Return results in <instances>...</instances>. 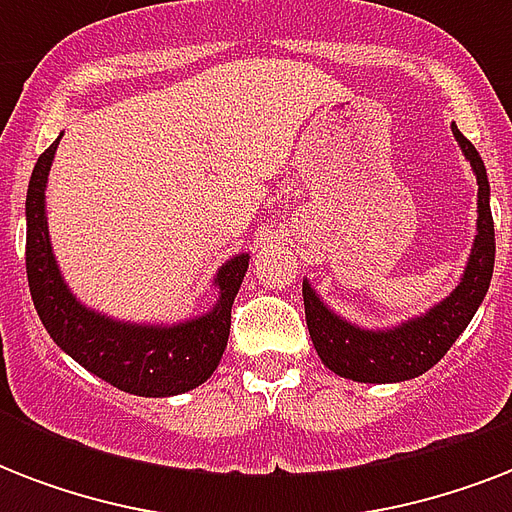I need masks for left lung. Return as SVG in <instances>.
Wrapping results in <instances>:
<instances>
[{
    "mask_svg": "<svg viewBox=\"0 0 512 512\" xmlns=\"http://www.w3.org/2000/svg\"><path fill=\"white\" fill-rule=\"evenodd\" d=\"M452 132L478 177V236L460 287L420 319L385 332H369L350 327L321 303L308 281L303 284L305 321L316 353L340 377L356 382H401L420 377L446 356L489 292L494 271V220L486 167L457 124H452Z\"/></svg>",
    "mask_w": 512,
    "mask_h": 512,
    "instance_id": "8db88e82",
    "label": "left lung"
}]
</instances>
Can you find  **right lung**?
Masks as SVG:
<instances>
[{
  "instance_id": "right-lung-1",
  "label": "right lung",
  "mask_w": 512,
  "mask_h": 512,
  "mask_svg": "<svg viewBox=\"0 0 512 512\" xmlns=\"http://www.w3.org/2000/svg\"><path fill=\"white\" fill-rule=\"evenodd\" d=\"M58 140L36 159L26 193V276L44 329L87 372L124 393L159 398L199 388L228 345L231 305L249 255L233 257L217 271L215 308L177 327H135L82 308L60 279L44 217V188Z\"/></svg>"
}]
</instances>
